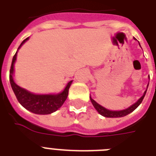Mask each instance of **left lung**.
<instances>
[{
  "mask_svg": "<svg viewBox=\"0 0 156 156\" xmlns=\"http://www.w3.org/2000/svg\"><path fill=\"white\" fill-rule=\"evenodd\" d=\"M148 87V86H147ZM146 93H147V90H146L143 95L142 97L139 99V100L137 101L134 104H133L132 106H130L128 108L125 109V110H121V111H110V110H108V109L104 108V107H102L101 105H100L99 104L95 102V100L91 99V97L90 96V101L92 103L93 106L95 107V108L98 111V112L100 114V115H102V116H105V117H121V116H125L126 115H128L130 112L133 111V110H135L138 106H139V104L143 102V99H144V96H145Z\"/></svg>",
  "mask_w": 156,
  "mask_h": 156,
  "instance_id": "8db88e82",
  "label": "left lung"
}]
</instances>
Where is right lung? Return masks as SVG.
Here are the masks:
<instances>
[{
    "instance_id": "obj_1",
    "label": "right lung",
    "mask_w": 156,
    "mask_h": 156,
    "mask_svg": "<svg viewBox=\"0 0 156 156\" xmlns=\"http://www.w3.org/2000/svg\"><path fill=\"white\" fill-rule=\"evenodd\" d=\"M28 39L29 38H27L23 40L20 46L18 47V50ZM17 52L14 54L13 60H12L10 70H9V81H10L11 87L13 89L18 102L20 103L26 109H27L35 114L45 115V114H50L56 111L59 108L62 106V104L67 99L69 89L72 81H70L67 84L65 90L58 95H35V94H32V93L26 90L23 88H21L19 86H18L14 83L13 79V65H14V61H16Z\"/></svg>"
}]
</instances>
